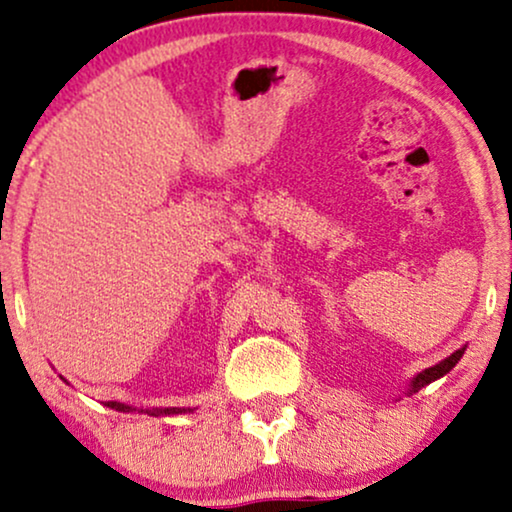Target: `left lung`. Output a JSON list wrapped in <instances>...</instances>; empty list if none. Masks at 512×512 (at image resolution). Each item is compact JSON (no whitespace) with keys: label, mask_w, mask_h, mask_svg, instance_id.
Returning <instances> with one entry per match:
<instances>
[{"label":"left lung","mask_w":512,"mask_h":512,"mask_svg":"<svg viewBox=\"0 0 512 512\" xmlns=\"http://www.w3.org/2000/svg\"><path fill=\"white\" fill-rule=\"evenodd\" d=\"M461 357H463V349H458V352L451 354V357H446V359L442 361V364L432 366V368H428V371H423L420 375H416V378H413L409 392H418L420 387H425L428 383H432V380L442 378V375L449 373L451 368H454V366L458 364V359H461Z\"/></svg>","instance_id":"left-lung-1"}]
</instances>
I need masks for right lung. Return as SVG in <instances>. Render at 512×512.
<instances>
[{
  "instance_id": "obj_1",
  "label": "right lung",
  "mask_w": 512,
  "mask_h": 512,
  "mask_svg": "<svg viewBox=\"0 0 512 512\" xmlns=\"http://www.w3.org/2000/svg\"><path fill=\"white\" fill-rule=\"evenodd\" d=\"M106 406H111V409H115V411H132V406H125V404H118V401H108ZM184 409H155V411H151V416H158V413H181Z\"/></svg>"
}]
</instances>
